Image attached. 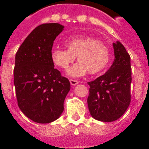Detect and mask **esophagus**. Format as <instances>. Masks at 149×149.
Wrapping results in <instances>:
<instances>
[{"label":"esophagus","mask_w":149,"mask_h":149,"mask_svg":"<svg viewBox=\"0 0 149 149\" xmlns=\"http://www.w3.org/2000/svg\"><path fill=\"white\" fill-rule=\"evenodd\" d=\"M69 81H70L71 84H72V86H75V85H77L79 83L78 81H77V80H74V79H70Z\"/></svg>","instance_id":"esophagus-1"}]
</instances>
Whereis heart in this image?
Instances as JSON below:
<instances>
[{
  "label": "heart",
  "instance_id": "obj_1",
  "mask_svg": "<svg viewBox=\"0 0 149 149\" xmlns=\"http://www.w3.org/2000/svg\"><path fill=\"white\" fill-rule=\"evenodd\" d=\"M65 45L67 49L54 48L51 57L56 67L65 69L77 56L78 62L67 72L72 77H81L87 72L92 75L98 74L106 68L109 62L108 48L95 38H70L65 40Z\"/></svg>",
  "mask_w": 149,
  "mask_h": 149
}]
</instances>
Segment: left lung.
Instances as JSON below:
<instances>
[{
  "label": "left lung",
  "mask_w": 149,
  "mask_h": 149,
  "mask_svg": "<svg viewBox=\"0 0 149 149\" xmlns=\"http://www.w3.org/2000/svg\"><path fill=\"white\" fill-rule=\"evenodd\" d=\"M114 59L108 71L88 82V107L95 119L110 122L119 119L131 103V57L123 45L113 43Z\"/></svg>",
  "instance_id": "left-lung-1"
}]
</instances>
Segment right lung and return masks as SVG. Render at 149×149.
Instances as JSON below:
<instances>
[{
	"label": "right lung",
	"instance_id": "1",
	"mask_svg": "<svg viewBox=\"0 0 149 149\" xmlns=\"http://www.w3.org/2000/svg\"><path fill=\"white\" fill-rule=\"evenodd\" d=\"M63 28L58 23L38 26L15 55L14 85L18 105L27 118L37 123L58 119L70 90L68 79L54 68L51 57L54 41Z\"/></svg>",
	"mask_w": 149,
	"mask_h": 149
}]
</instances>
